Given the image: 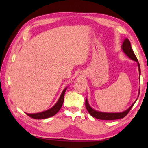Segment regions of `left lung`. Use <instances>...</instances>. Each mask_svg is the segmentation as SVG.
<instances>
[{"label": "left lung", "instance_id": "obj_1", "mask_svg": "<svg viewBox=\"0 0 148 148\" xmlns=\"http://www.w3.org/2000/svg\"><path fill=\"white\" fill-rule=\"evenodd\" d=\"M122 49L124 53L128 56L130 59L133 60V61L137 62L138 66V71H139V75L140 76V64L138 59L136 58V56L134 53L133 50H132L131 46V42L129 40V39L126 38L124 40L123 43L122 44ZM139 93H140V90H139ZM139 96V95H138ZM135 101V102H136ZM135 102L132 104L131 106H130L128 109L125 110V111L123 112H119V113H107V112H99L97 110H94L93 108L90 106V105L88 102L87 99H86V107L87 111L91 115L92 117H95V118L102 119V120H114V119H118L121 118H123L127 116L130 110L132 108V107L133 106Z\"/></svg>", "mask_w": 148, "mask_h": 148}]
</instances>
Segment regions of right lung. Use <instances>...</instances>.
Here are the masks:
<instances>
[{
    "instance_id": "add662e5",
    "label": "right lung",
    "mask_w": 148,
    "mask_h": 148,
    "mask_svg": "<svg viewBox=\"0 0 148 148\" xmlns=\"http://www.w3.org/2000/svg\"><path fill=\"white\" fill-rule=\"evenodd\" d=\"M67 87H66L63 91H62V93L60 96L58 101L57 102V103L54 105V106L51 108L46 110V111L40 112V113H36V114H27L29 117H32L33 119H46L48 118V117L53 116L54 115H56L57 112H58L61 108L62 106V104H63L64 102V92L66 91Z\"/></svg>"
}]
</instances>
